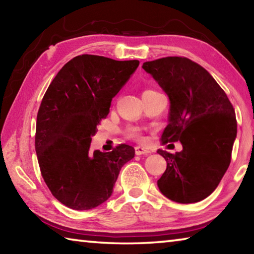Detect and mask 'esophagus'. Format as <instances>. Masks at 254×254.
Instances as JSON below:
<instances>
[{
    "label": "esophagus",
    "instance_id": "esophagus-1",
    "mask_svg": "<svg viewBox=\"0 0 254 254\" xmlns=\"http://www.w3.org/2000/svg\"><path fill=\"white\" fill-rule=\"evenodd\" d=\"M134 150H135L136 156H141V154H149L150 152H151L149 149L144 148V147H135Z\"/></svg>",
    "mask_w": 254,
    "mask_h": 254
}]
</instances>
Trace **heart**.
<instances>
[{
    "label": "heart",
    "instance_id": "1",
    "mask_svg": "<svg viewBox=\"0 0 254 254\" xmlns=\"http://www.w3.org/2000/svg\"><path fill=\"white\" fill-rule=\"evenodd\" d=\"M127 135L130 136V137H132V139H135V140H140V139H141V133H140V131L137 130V128H135V127L128 128Z\"/></svg>",
    "mask_w": 254,
    "mask_h": 254
}]
</instances>
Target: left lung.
Returning a JSON list of instances; mask_svg holds the SVG:
<instances>
[{
    "instance_id": "left-lung-1",
    "label": "left lung",
    "mask_w": 254,
    "mask_h": 254,
    "mask_svg": "<svg viewBox=\"0 0 254 254\" xmlns=\"http://www.w3.org/2000/svg\"><path fill=\"white\" fill-rule=\"evenodd\" d=\"M142 68L170 101L162 143L183 144L176 153L158 150L167 161L158 187L167 198L180 204L203 200L216 189L230 166L236 137L233 105L212 75L186 57L145 62ZM203 122L209 123L200 127Z\"/></svg>"
}]
</instances>
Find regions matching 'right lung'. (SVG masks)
Returning a JSON list of instances; mask_svg holds the SVG:
<instances>
[{
  "instance_id": "right-lung-1",
  "label": "right lung",
  "mask_w": 254,
  "mask_h": 254,
  "mask_svg": "<svg viewBox=\"0 0 254 254\" xmlns=\"http://www.w3.org/2000/svg\"><path fill=\"white\" fill-rule=\"evenodd\" d=\"M81 55L58 71L37 115L36 152L41 176L56 198L67 207L86 210L104 203L120 170L134 157L131 145L110 152L92 151V136L110 112L113 98L139 66Z\"/></svg>"
}]
</instances>
